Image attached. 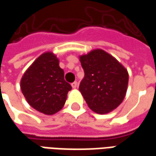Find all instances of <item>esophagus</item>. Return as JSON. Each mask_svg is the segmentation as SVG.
<instances>
[{
    "mask_svg": "<svg viewBox=\"0 0 156 156\" xmlns=\"http://www.w3.org/2000/svg\"><path fill=\"white\" fill-rule=\"evenodd\" d=\"M71 85H72V88H77V86H78V83H77V82H73Z\"/></svg>",
    "mask_w": 156,
    "mask_h": 156,
    "instance_id": "34e87169",
    "label": "esophagus"
}]
</instances>
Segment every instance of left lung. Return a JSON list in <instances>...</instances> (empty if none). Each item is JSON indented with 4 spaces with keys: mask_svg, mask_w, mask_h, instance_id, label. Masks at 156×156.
I'll list each match as a JSON object with an SVG mask.
<instances>
[{
    "mask_svg": "<svg viewBox=\"0 0 156 156\" xmlns=\"http://www.w3.org/2000/svg\"><path fill=\"white\" fill-rule=\"evenodd\" d=\"M79 60L84 70V78L78 89L89 108L99 115L115 110L127 92V69L100 48L80 55Z\"/></svg>",
    "mask_w": 156,
    "mask_h": 156,
    "instance_id": "8db88e82",
    "label": "left lung"
}]
</instances>
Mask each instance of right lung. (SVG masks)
I'll list each match as a JSON object with an SVG mask.
<instances>
[{"label": "right lung", "instance_id": "obj_1", "mask_svg": "<svg viewBox=\"0 0 156 156\" xmlns=\"http://www.w3.org/2000/svg\"><path fill=\"white\" fill-rule=\"evenodd\" d=\"M20 86L29 105L47 115H54L63 108L72 89L64 80L59 59L52 51H45L30 65Z\"/></svg>", "mask_w": 156, "mask_h": 156}]
</instances>
